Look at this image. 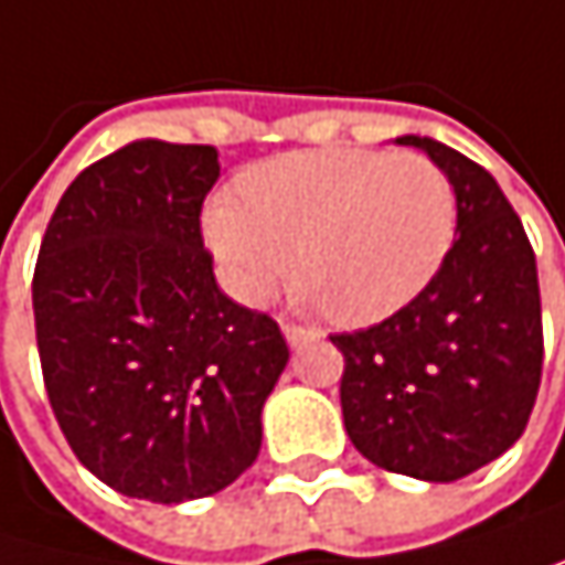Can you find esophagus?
Instances as JSON below:
<instances>
[{
    "label": "esophagus",
    "mask_w": 565,
    "mask_h": 565,
    "mask_svg": "<svg viewBox=\"0 0 565 565\" xmlns=\"http://www.w3.org/2000/svg\"><path fill=\"white\" fill-rule=\"evenodd\" d=\"M285 338H288L291 348H298V344H305V341H311V338H321V331L305 328V324H285Z\"/></svg>",
    "instance_id": "obj_1"
}]
</instances>
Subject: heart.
<instances>
[{
  "label": "heart",
  "mask_w": 565,
  "mask_h": 565,
  "mask_svg": "<svg viewBox=\"0 0 565 565\" xmlns=\"http://www.w3.org/2000/svg\"><path fill=\"white\" fill-rule=\"evenodd\" d=\"M456 193L435 160L385 150H311L250 167L237 204L214 200L204 237L227 288L264 301L291 274L338 324L408 305L452 244Z\"/></svg>",
  "instance_id": "1"
}]
</instances>
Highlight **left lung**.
<instances>
[{
	"instance_id": "left-lung-1",
	"label": "left lung",
	"mask_w": 565,
	"mask_h": 565,
	"mask_svg": "<svg viewBox=\"0 0 565 565\" xmlns=\"http://www.w3.org/2000/svg\"><path fill=\"white\" fill-rule=\"evenodd\" d=\"M446 170L456 241L428 285L382 324L334 334L341 415L379 469L456 482L522 435L543 379L536 254L489 170L431 137H398Z\"/></svg>"
}]
</instances>
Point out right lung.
Here are the masks:
<instances>
[{
	"instance_id": "right-lung-1",
	"label": "right lung",
	"mask_w": 565,
	"mask_h": 565,
	"mask_svg": "<svg viewBox=\"0 0 565 565\" xmlns=\"http://www.w3.org/2000/svg\"><path fill=\"white\" fill-rule=\"evenodd\" d=\"M217 150L134 140L60 196L32 274L35 344L76 459L130 499L227 489L260 452L288 365L277 321L231 301L200 237Z\"/></svg>"
}]
</instances>
